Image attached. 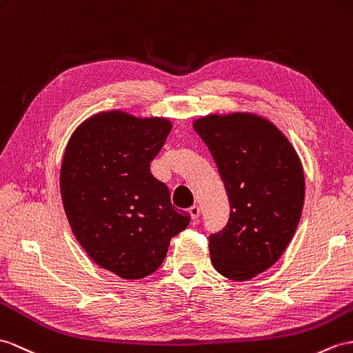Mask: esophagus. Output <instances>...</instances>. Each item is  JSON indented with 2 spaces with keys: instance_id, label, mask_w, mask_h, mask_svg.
Segmentation results:
<instances>
[{
  "instance_id": "1",
  "label": "esophagus",
  "mask_w": 353,
  "mask_h": 353,
  "mask_svg": "<svg viewBox=\"0 0 353 353\" xmlns=\"http://www.w3.org/2000/svg\"><path fill=\"white\" fill-rule=\"evenodd\" d=\"M188 212H190V216H192L193 220H197V219H199V216H201V208L197 205H193L192 208L188 210Z\"/></svg>"
}]
</instances>
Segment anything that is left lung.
<instances>
[{"instance_id": "obj_1", "label": "left lung", "mask_w": 353, "mask_h": 353, "mask_svg": "<svg viewBox=\"0 0 353 353\" xmlns=\"http://www.w3.org/2000/svg\"><path fill=\"white\" fill-rule=\"evenodd\" d=\"M225 183L229 221L210 236L221 276L244 281L266 271L286 250L301 219L305 183L298 154L266 118L234 112L196 119Z\"/></svg>"}]
</instances>
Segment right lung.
Segmentation results:
<instances>
[{"label": "right lung", "instance_id": "1", "mask_svg": "<svg viewBox=\"0 0 353 353\" xmlns=\"http://www.w3.org/2000/svg\"><path fill=\"white\" fill-rule=\"evenodd\" d=\"M170 128L166 118L100 112L64 152L59 188L73 234L94 262L125 280L159 270L170 238L190 223L150 170Z\"/></svg>", "mask_w": 353, "mask_h": 353}]
</instances>
